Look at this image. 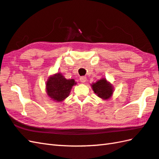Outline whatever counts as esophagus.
Here are the masks:
<instances>
[{
    "label": "esophagus",
    "instance_id": "esophagus-1",
    "mask_svg": "<svg viewBox=\"0 0 159 159\" xmlns=\"http://www.w3.org/2000/svg\"><path fill=\"white\" fill-rule=\"evenodd\" d=\"M80 82L82 83H85L86 81V77L85 76H83V77H81L80 78Z\"/></svg>",
    "mask_w": 159,
    "mask_h": 159
}]
</instances>
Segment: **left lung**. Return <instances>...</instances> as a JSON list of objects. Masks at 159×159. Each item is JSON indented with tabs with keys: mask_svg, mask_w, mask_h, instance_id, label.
Segmentation results:
<instances>
[{
	"mask_svg": "<svg viewBox=\"0 0 159 159\" xmlns=\"http://www.w3.org/2000/svg\"><path fill=\"white\" fill-rule=\"evenodd\" d=\"M91 86L95 93L103 100H108L112 96L113 92V86L111 84L107 82L105 78H102L97 81L95 83H93Z\"/></svg>",
	"mask_w": 159,
	"mask_h": 159,
	"instance_id": "1",
	"label": "left lung"
}]
</instances>
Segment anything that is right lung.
Returning a JSON list of instances; mask_svg holds the SVG:
<instances>
[{"mask_svg":"<svg viewBox=\"0 0 159 159\" xmlns=\"http://www.w3.org/2000/svg\"><path fill=\"white\" fill-rule=\"evenodd\" d=\"M76 84L74 79L67 80L61 73H56L48 79L46 93L52 100L59 102L69 95L72 87Z\"/></svg>","mask_w":159,"mask_h":159,"instance_id":"add662e5","label":"right lung"}]
</instances>
